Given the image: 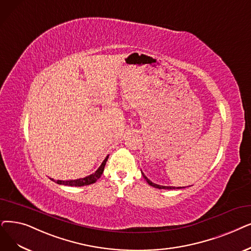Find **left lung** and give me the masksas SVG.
Masks as SVG:
<instances>
[{"instance_id": "1", "label": "left lung", "mask_w": 251, "mask_h": 251, "mask_svg": "<svg viewBox=\"0 0 251 251\" xmlns=\"http://www.w3.org/2000/svg\"><path fill=\"white\" fill-rule=\"evenodd\" d=\"M141 174H143V176H144V178L147 180V182L150 184V186H151V187H154V188H156V189H165V190H176V189H183V188H186V187H167V186H160V184H157V183H154V182H151L146 176H145V173L141 171Z\"/></svg>"}]
</instances>
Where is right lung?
I'll list each match as a JSON object with an SVG mask.
<instances>
[{
    "label": "right lung",
    "mask_w": 251,
    "mask_h": 251,
    "mask_svg": "<svg viewBox=\"0 0 251 251\" xmlns=\"http://www.w3.org/2000/svg\"><path fill=\"white\" fill-rule=\"evenodd\" d=\"M108 159V155L105 157V159L102 161L101 165L99 167V169H97L94 173L90 174V176H85L83 178H77V179H70V180H54L53 178H50L52 179L53 181H55L56 183L58 184H63V186H70V187H83V186H88V184H91V183H94L97 179H99L101 174L104 170V166H105V163Z\"/></svg>",
    "instance_id": "add662e5"
}]
</instances>
